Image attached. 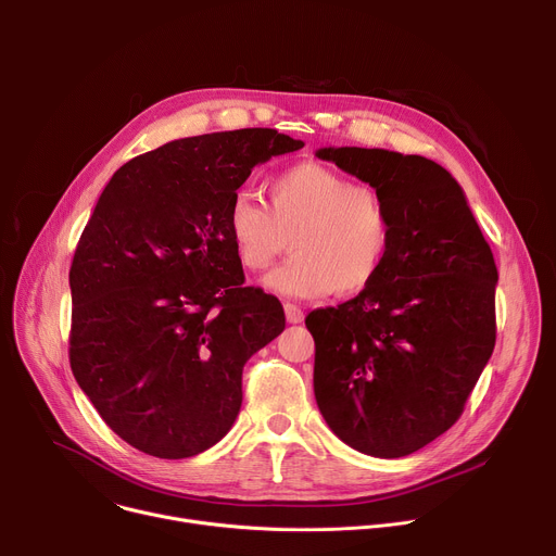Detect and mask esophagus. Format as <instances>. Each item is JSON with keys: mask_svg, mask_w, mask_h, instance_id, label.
<instances>
[{"mask_svg": "<svg viewBox=\"0 0 556 556\" xmlns=\"http://www.w3.org/2000/svg\"><path fill=\"white\" fill-rule=\"evenodd\" d=\"M283 309H286L288 324H301L303 321V309L296 303H286Z\"/></svg>", "mask_w": 556, "mask_h": 556, "instance_id": "obj_1", "label": "esophagus"}]
</instances>
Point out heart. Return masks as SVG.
Returning <instances> with one entry per match:
<instances>
[{
	"mask_svg": "<svg viewBox=\"0 0 556 556\" xmlns=\"http://www.w3.org/2000/svg\"><path fill=\"white\" fill-rule=\"evenodd\" d=\"M226 230L237 262L249 270L268 268L290 240L294 253L266 275L264 286L299 299L365 290L380 275L393 242L382 195L316 163L273 176L268 204L253 193H237Z\"/></svg>",
	"mask_w": 556,
	"mask_h": 556,
	"instance_id": "obj_1",
	"label": "heart"
}]
</instances>
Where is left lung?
<instances>
[{"label":"left lung","instance_id":"1","mask_svg":"<svg viewBox=\"0 0 556 556\" xmlns=\"http://www.w3.org/2000/svg\"><path fill=\"white\" fill-rule=\"evenodd\" d=\"M316 155L382 195L393 242L365 290L305 316L314 399L352 448L405 457L457 422L493 354V251L462 187L429 157L363 147Z\"/></svg>","mask_w":556,"mask_h":556}]
</instances>
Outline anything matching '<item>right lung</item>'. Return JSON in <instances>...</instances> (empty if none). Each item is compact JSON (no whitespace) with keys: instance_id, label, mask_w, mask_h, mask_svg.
I'll return each mask as SVG.
<instances>
[{"instance_id":"add662e5","label":"right lung","mask_w":556,"mask_h":556,"mask_svg":"<svg viewBox=\"0 0 556 556\" xmlns=\"http://www.w3.org/2000/svg\"><path fill=\"white\" fill-rule=\"evenodd\" d=\"M301 147L268 127L180 138L103 189L70 268V367L134 448L191 457L240 414L244 365L286 316L244 286L226 213L257 165Z\"/></svg>"}]
</instances>
